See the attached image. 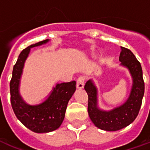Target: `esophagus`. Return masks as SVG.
Listing matches in <instances>:
<instances>
[{"mask_svg":"<svg viewBox=\"0 0 150 150\" xmlns=\"http://www.w3.org/2000/svg\"><path fill=\"white\" fill-rule=\"evenodd\" d=\"M76 87L78 89H83L84 87V79L83 77H79L77 79L76 83Z\"/></svg>","mask_w":150,"mask_h":150,"instance_id":"1","label":"esophagus"}]
</instances>
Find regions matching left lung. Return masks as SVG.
Segmentation results:
<instances>
[{"mask_svg": "<svg viewBox=\"0 0 150 150\" xmlns=\"http://www.w3.org/2000/svg\"><path fill=\"white\" fill-rule=\"evenodd\" d=\"M119 60L120 66L128 70L132 78V86L129 97L124 103L111 110H104L98 105V90L93 80L86 83L88 94V113L93 124L100 130L116 131L133 123L138 116L145 91L141 64L131 50L121 47Z\"/></svg>", "mask_w": 150, "mask_h": 150, "instance_id": "obj_1", "label": "left lung"}]
</instances>
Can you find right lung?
<instances>
[{"instance_id":"add662e5","label":"right lung","mask_w":150,"mask_h":150,"mask_svg":"<svg viewBox=\"0 0 150 150\" xmlns=\"http://www.w3.org/2000/svg\"><path fill=\"white\" fill-rule=\"evenodd\" d=\"M50 41L46 39L38 42L22 51L13 67L10 82L12 109L17 119L26 127L35 133H48L60 127L64 119L67 103L76 89L75 81L57 83L46 98L37 105L27 104L22 98L19 91L20 81L30 49L46 44Z\"/></svg>"}]
</instances>
